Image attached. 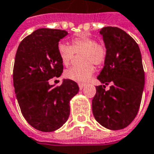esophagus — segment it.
Returning a JSON list of instances; mask_svg holds the SVG:
<instances>
[{
	"label": "esophagus",
	"mask_w": 154,
	"mask_h": 154,
	"mask_svg": "<svg viewBox=\"0 0 154 154\" xmlns=\"http://www.w3.org/2000/svg\"><path fill=\"white\" fill-rule=\"evenodd\" d=\"M78 86H79L80 90H82L83 88L85 87V84H82V83H79V84H78Z\"/></svg>",
	"instance_id": "34e87169"
}]
</instances>
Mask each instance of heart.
Returning <instances> with one entry per match:
<instances>
[{"label":"heart","mask_w":154,"mask_h":154,"mask_svg":"<svg viewBox=\"0 0 154 154\" xmlns=\"http://www.w3.org/2000/svg\"><path fill=\"white\" fill-rule=\"evenodd\" d=\"M58 53L64 66H69L72 63L75 53H82L81 61L83 64L66 70L64 76L74 82H85L94 72L93 64L101 66L106 62L107 49L104 44L97 43L95 38L85 33H82L71 39V46L60 43Z\"/></svg>","instance_id":"b5f03b06"}]
</instances>
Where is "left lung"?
<instances>
[{"mask_svg":"<svg viewBox=\"0 0 154 154\" xmlns=\"http://www.w3.org/2000/svg\"><path fill=\"white\" fill-rule=\"evenodd\" d=\"M107 49L105 65L98 79L110 85L96 87L92 111L97 121L111 130L131 124L139 111L145 85V72L139 46L120 28L106 26L100 30Z\"/></svg>","mask_w":154,"mask_h":154,"instance_id":"8db88e82","label":"left lung"}]
</instances>
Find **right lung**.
<instances>
[{
  "label": "right lung",
  "mask_w": 154,
  "mask_h": 154,
  "mask_svg": "<svg viewBox=\"0 0 154 154\" xmlns=\"http://www.w3.org/2000/svg\"><path fill=\"white\" fill-rule=\"evenodd\" d=\"M67 35L66 30L38 29L22 39L15 56L13 80L17 103L28 124L41 132H53L67 121L69 101L79 90L69 79L56 87L49 85V80L63 72L58 43Z\"/></svg>",
  "instance_id": "right-lung-1"
}]
</instances>
